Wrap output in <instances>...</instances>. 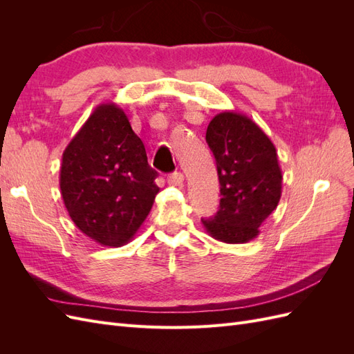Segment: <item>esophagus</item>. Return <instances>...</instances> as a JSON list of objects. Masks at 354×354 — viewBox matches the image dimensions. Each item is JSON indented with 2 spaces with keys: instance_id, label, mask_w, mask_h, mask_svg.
<instances>
[{
  "instance_id": "esophagus-1",
  "label": "esophagus",
  "mask_w": 354,
  "mask_h": 354,
  "mask_svg": "<svg viewBox=\"0 0 354 354\" xmlns=\"http://www.w3.org/2000/svg\"><path fill=\"white\" fill-rule=\"evenodd\" d=\"M183 181H185V176H183V173H180V171H174V173H171L168 176V183L173 186L181 187L183 186Z\"/></svg>"
}]
</instances>
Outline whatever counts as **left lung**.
Instances as JSON below:
<instances>
[{
    "mask_svg": "<svg viewBox=\"0 0 354 354\" xmlns=\"http://www.w3.org/2000/svg\"><path fill=\"white\" fill-rule=\"evenodd\" d=\"M205 138L217 162L221 199L216 216L202 220L203 227L224 243L250 242L282 195L276 147L251 118L232 111L212 118Z\"/></svg>",
    "mask_w": 354,
    "mask_h": 354,
    "instance_id": "8db88e82",
    "label": "left lung"
}]
</instances>
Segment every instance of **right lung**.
<instances>
[{
  "instance_id": "add662e5",
  "label": "right lung",
  "mask_w": 354,
  "mask_h": 354,
  "mask_svg": "<svg viewBox=\"0 0 354 354\" xmlns=\"http://www.w3.org/2000/svg\"><path fill=\"white\" fill-rule=\"evenodd\" d=\"M156 177L125 112L102 103L63 152L59 183L75 226L103 246H122L152 209Z\"/></svg>"
}]
</instances>
